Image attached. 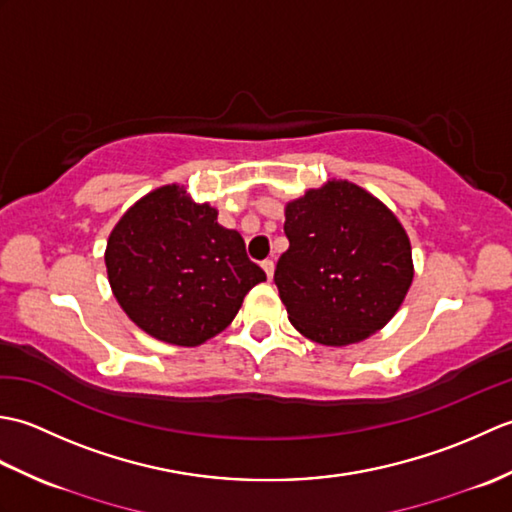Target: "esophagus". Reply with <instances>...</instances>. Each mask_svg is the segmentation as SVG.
Returning a JSON list of instances; mask_svg holds the SVG:
<instances>
[{
    "instance_id": "obj_1",
    "label": "esophagus",
    "mask_w": 512,
    "mask_h": 512,
    "mask_svg": "<svg viewBox=\"0 0 512 512\" xmlns=\"http://www.w3.org/2000/svg\"><path fill=\"white\" fill-rule=\"evenodd\" d=\"M262 268H264V273H266L268 281H273V275H275V264H273V259H264V262H262Z\"/></svg>"
}]
</instances>
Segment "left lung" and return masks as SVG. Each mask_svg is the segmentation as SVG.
I'll use <instances>...</instances> for the list:
<instances>
[{
    "instance_id": "obj_1",
    "label": "left lung",
    "mask_w": 512,
    "mask_h": 512,
    "mask_svg": "<svg viewBox=\"0 0 512 512\" xmlns=\"http://www.w3.org/2000/svg\"><path fill=\"white\" fill-rule=\"evenodd\" d=\"M288 250L275 284L306 339L343 347L383 330L413 281L409 235L394 211L350 180H328L284 209Z\"/></svg>"
}]
</instances>
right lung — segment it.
<instances>
[{
	"mask_svg": "<svg viewBox=\"0 0 512 512\" xmlns=\"http://www.w3.org/2000/svg\"><path fill=\"white\" fill-rule=\"evenodd\" d=\"M105 268L127 317L180 347H198L226 330L246 292L266 281L242 235L217 224V209L195 202L180 184L129 206L107 239Z\"/></svg>",
	"mask_w": 512,
	"mask_h": 512,
	"instance_id": "1",
	"label": "right lung"
}]
</instances>
